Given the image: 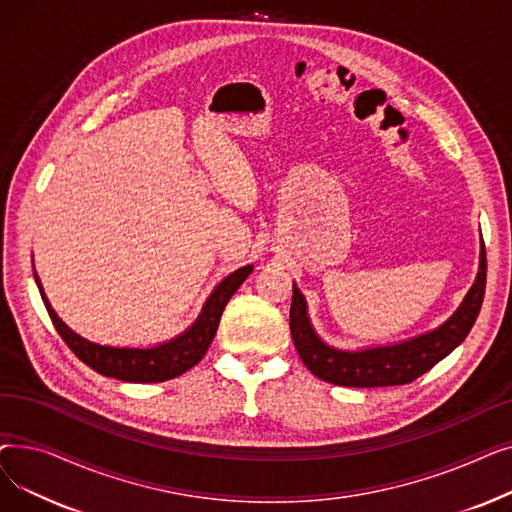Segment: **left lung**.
<instances>
[{
	"mask_svg": "<svg viewBox=\"0 0 512 512\" xmlns=\"http://www.w3.org/2000/svg\"><path fill=\"white\" fill-rule=\"evenodd\" d=\"M486 245L481 247L479 274L459 307L444 326L423 334L419 338L407 340L394 346L367 348L361 353H344L321 342L307 317V305L297 286H292L290 305V334L297 346L299 357L307 369L319 380L348 386V388H380V386H400L417 380L419 375L432 369L448 353L459 346L471 332L479 315L483 294H486Z\"/></svg>",
	"mask_w": 512,
	"mask_h": 512,
	"instance_id": "left-lung-1",
	"label": "left lung"
}]
</instances>
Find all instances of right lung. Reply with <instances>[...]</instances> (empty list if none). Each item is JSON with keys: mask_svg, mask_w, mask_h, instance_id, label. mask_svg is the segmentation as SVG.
Returning <instances> with one entry per match:
<instances>
[{"mask_svg": "<svg viewBox=\"0 0 512 512\" xmlns=\"http://www.w3.org/2000/svg\"><path fill=\"white\" fill-rule=\"evenodd\" d=\"M251 270H253L251 265L240 267V270L224 278L218 284V288L211 292V297L207 299L193 328H188L182 336L153 348H112V346H99L85 338H80L64 324V321L56 315V311L51 309L37 274H35V280L53 326H56L62 340L68 344L70 351L80 361L89 365L91 369H95L97 373L105 375V378H116V380L134 382V384H149V382H166V380L178 378V375L195 367L205 357L215 332H218L224 307L228 305L230 297L238 290V286L247 280Z\"/></svg>", "mask_w": 512, "mask_h": 512, "instance_id": "add662e5", "label": "right lung"}]
</instances>
